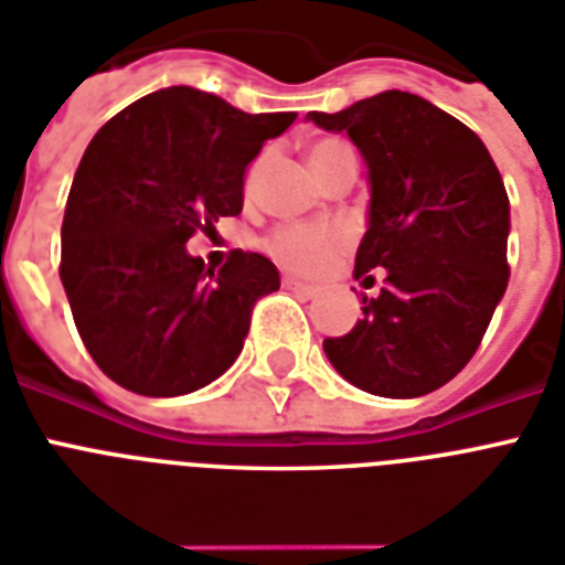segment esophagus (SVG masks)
<instances>
[{
    "mask_svg": "<svg viewBox=\"0 0 565 565\" xmlns=\"http://www.w3.org/2000/svg\"><path fill=\"white\" fill-rule=\"evenodd\" d=\"M284 287H287V290H292V292H298V296H305V298H313L316 296L313 284L298 281V278H292V275H284Z\"/></svg>",
    "mask_w": 565,
    "mask_h": 565,
    "instance_id": "esophagus-1",
    "label": "esophagus"
}]
</instances>
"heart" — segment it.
Returning a JSON list of instances; mask_svg holds the SVG:
<instances>
[{"mask_svg":"<svg viewBox=\"0 0 565 565\" xmlns=\"http://www.w3.org/2000/svg\"><path fill=\"white\" fill-rule=\"evenodd\" d=\"M310 168L319 179H330L337 171L356 164L354 153L345 141L339 139H316L307 148ZM267 168V153L255 156L243 173V191L252 196L258 191L260 177ZM264 249L273 255L281 267L296 269V273H322L333 260L348 249V232L339 226H307V223H290V226L273 228L264 241Z\"/></svg>","mask_w":565,"mask_h":565,"instance_id":"obj_1","label":"heart"}]
</instances>
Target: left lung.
Instances as JSON below:
<instances>
[{"mask_svg":"<svg viewBox=\"0 0 565 565\" xmlns=\"http://www.w3.org/2000/svg\"><path fill=\"white\" fill-rule=\"evenodd\" d=\"M348 132L369 164V232L354 278L374 281L362 319L324 339L333 369L380 397H420L465 369L508 287V194L467 124L409 92L388 89L342 113H310Z\"/></svg>","mask_w":565,"mask_h":565,"instance_id":"obj_1","label":"left lung"}]
</instances>
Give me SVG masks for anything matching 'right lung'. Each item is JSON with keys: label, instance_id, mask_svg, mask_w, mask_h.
I'll return each instance as SVG.
<instances>
[{"label": "right lung", "instance_id": "right-lung-1", "mask_svg": "<svg viewBox=\"0 0 565 565\" xmlns=\"http://www.w3.org/2000/svg\"><path fill=\"white\" fill-rule=\"evenodd\" d=\"M292 121L171 86L95 132L68 191L60 281L86 351L118 386L177 397L237 360L278 269L235 249L214 273L185 243L241 214L246 164Z\"/></svg>", "mask_w": 565, "mask_h": 565}]
</instances>
